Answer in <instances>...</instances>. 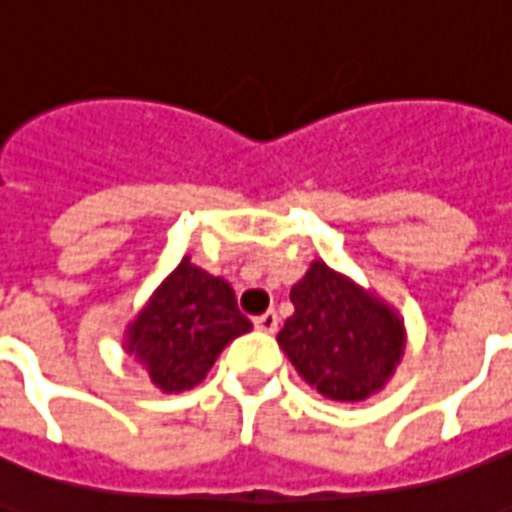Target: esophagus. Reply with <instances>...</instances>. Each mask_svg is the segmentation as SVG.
I'll return each mask as SVG.
<instances>
[{
  "label": "esophagus",
  "instance_id": "esophagus-1",
  "mask_svg": "<svg viewBox=\"0 0 512 512\" xmlns=\"http://www.w3.org/2000/svg\"><path fill=\"white\" fill-rule=\"evenodd\" d=\"M255 328H257V331L274 333L276 328H279V317H276L274 309H268L266 314H257V317H255Z\"/></svg>",
  "mask_w": 512,
  "mask_h": 512
}]
</instances>
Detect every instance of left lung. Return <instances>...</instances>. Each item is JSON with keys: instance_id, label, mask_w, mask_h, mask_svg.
<instances>
[{"instance_id": "1", "label": "left lung", "mask_w": 512, "mask_h": 512, "mask_svg": "<svg viewBox=\"0 0 512 512\" xmlns=\"http://www.w3.org/2000/svg\"><path fill=\"white\" fill-rule=\"evenodd\" d=\"M290 301L295 312L276 342L295 372L333 401L380 391L404 352V325L391 306L320 260L290 290Z\"/></svg>"}]
</instances>
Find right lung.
Returning <instances> with one entry per match:
<instances>
[{"label": "right lung", "instance_id": "right-lung-1", "mask_svg": "<svg viewBox=\"0 0 512 512\" xmlns=\"http://www.w3.org/2000/svg\"><path fill=\"white\" fill-rule=\"evenodd\" d=\"M252 323L225 279L184 257L130 328V352L165 393L195 388L217 355Z\"/></svg>", "mask_w": 512, "mask_h": 512}]
</instances>
